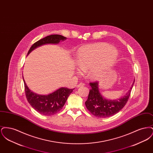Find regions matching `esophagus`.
Instances as JSON below:
<instances>
[{
	"label": "esophagus",
	"mask_w": 153,
	"mask_h": 153,
	"mask_svg": "<svg viewBox=\"0 0 153 153\" xmlns=\"http://www.w3.org/2000/svg\"><path fill=\"white\" fill-rule=\"evenodd\" d=\"M84 85H85V84L84 83H82V82H81L79 84H78L77 85V87H82V86H84Z\"/></svg>",
	"instance_id": "obj_1"
}]
</instances>
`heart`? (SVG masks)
<instances>
[{
    "label": "heart",
    "mask_w": 153,
    "mask_h": 153,
    "mask_svg": "<svg viewBox=\"0 0 153 153\" xmlns=\"http://www.w3.org/2000/svg\"><path fill=\"white\" fill-rule=\"evenodd\" d=\"M118 57L115 48L105 43H97L82 46L77 53V62L82 71L88 70L89 75L99 78L109 66L113 65Z\"/></svg>",
    "instance_id": "b5f03b06"
}]
</instances>
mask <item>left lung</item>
Returning <instances> with one entry per match:
<instances>
[{"label": "left lung", "instance_id": "8db88e82", "mask_svg": "<svg viewBox=\"0 0 153 153\" xmlns=\"http://www.w3.org/2000/svg\"><path fill=\"white\" fill-rule=\"evenodd\" d=\"M135 80L128 92L122 97L117 100H107L102 96L99 90L98 82H90L91 89L87 100L85 104L89 111L97 117H111L123 108L130 96L131 90L134 84Z\"/></svg>", "mask_w": 153, "mask_h": 153}]
</instances>
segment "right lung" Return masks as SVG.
Masks as SVG:
<instances>
[{"label":"right lung","mask_w":153,"mask_h":153,"mask_svg":"<svg viewBox=\"0 0 153 153\" xmlns=\"http://www.w3.org/2000/svg\"><path fill=\"white\" fill-rule=\"evenodd\" d=\"M65 39V36L58 34L46 36L33 44L31 46L27 54L41 45L46 44H58L61 40L63 41ZM23 80L25 85V95L27 101L31 106L38 112L46 116L54 115L62 109L65 104L68 97L74 89L62 87L48 95H37L31 92L27 87L23 77Z\"/></svg>","instance_id":"right-lung-1"}]
</instances>
